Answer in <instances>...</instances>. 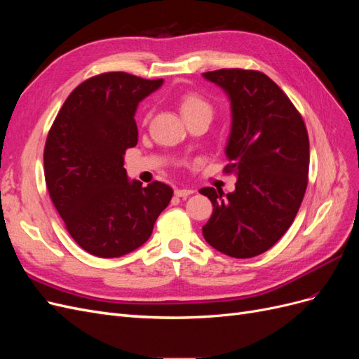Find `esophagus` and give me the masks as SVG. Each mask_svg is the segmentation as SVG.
I'll return each mask as SVG.
<instances>
[{
	"mask_svg": "<svg viewBox=\"0 0 359 359\" xmlns=\"http://www.w3.org/2000/svg\"><path fill=\"white\" fill-rule=\"evenodd\" d=\"M194 193V190H191V189H177L175 190V196H178V198H187V196H190V194H193Z\"/></svg>",
	"mask_w": 359,
	"mask_h": 359,
	"instance_id": "34e87169",
	"label": "esophagus"
}]
</instances>
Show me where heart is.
<instances>
[{
    "label": "heart",
    "instance_id": "obj_1",
    "mask_svg": "<svg viewBox=\"0 0 359 359\" xmlns=\"http://www.w3.org/2000/svg\"><path fill=\"white\" fill-rule=\"evenodd\" d=\"M178 107L184 119H189L198 115H212V104L196 91H187L180 95Z\"/></svg>",
    "mask_w": 359,
    "mask_h": 359
}]
</instances>
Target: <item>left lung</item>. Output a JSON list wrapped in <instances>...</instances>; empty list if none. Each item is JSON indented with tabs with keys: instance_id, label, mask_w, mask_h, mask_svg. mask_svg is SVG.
<instances>
[{
	"instance_id": "1",
	"label": "left lung",
	"mask_w": 359,
	"mask_h": 359,
	"mask_svg": "<svg viewBox=\"0 0 359 359\" xmlns=\"http://www.w3.org/2000/svg\"><path fill=\"white\" fill-rule=\"evenodd\" d=\"M229 94L232 132L226 147L235 191L205 187L214 210L202 227L219 252L248 259L265 253L286 233L309 184L310 144L298 109L280 86L257 70L206 72Z\"/></svg>"
}]
</instances>
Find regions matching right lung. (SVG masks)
<instances>
[{"instance_id":"obj_1","label":"right lung","mask_w":359,"mask_h":359,"mask_svg":"<svg viewBox=\"0 0 359 359\" xmlns=\"http://www.w3.org/2000/svg\"><path fill=\"white\" fill-rule=\"evenodd\" d=\"M163 79L107 72L72 91L45 145L50 201L70 236L97 257H119L142 245L173 190L160 181L128 182L126 151L137 144V103Z\"/></svg>"}]
</instances>
